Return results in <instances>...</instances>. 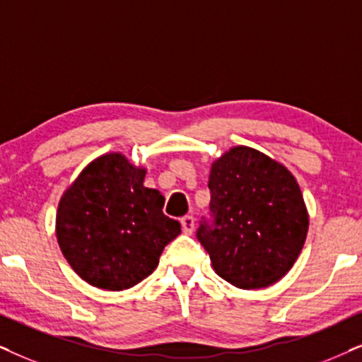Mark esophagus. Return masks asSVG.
Returning a JSON list of instances; mask_svg holds the SVG:
<instances>
[{
    "mask_svg": "<svg viewBox=\"0 0 362 362\" xmlns=\"http://www.w3.org/2000/svg\"><path fill=\"white\" fill-rule=\"evenodd\" d=\"M180 223H182V230H184V234H192V232H194L195 218L192 217V215H185V217H182Z\"/></svg>",
    "mask_w": 362,
    "mask_h": 362,
    "instance_id": "obj_1",
    "label": "esophagus"
}]
</instances>
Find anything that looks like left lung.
<instances>
[{
	"instance_id": "1",
	"label": "left lung",
	"mask_w": 362,
	"mask_h": 362,
	"mask_svg": "<svg viewBox=\"0 0 362 362\" xmlns=\"http://www.w3.org/2000/svg\"><path fill=\"white\" fill-rule=\"evenodd\" d=\"M210 212L197 239L214 271L239 289H262L286 276L303 250L309 217L292 173L249 147L214 162Z\"/></svg>"
}]
</instances>
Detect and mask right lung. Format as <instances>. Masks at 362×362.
<instances>
[{"label": "right lung", "instance_id": "1", "mask_svg": "<svg viewBox=\"0 0 362 362\" xmlns=\"http://www.w3.org/2000/svg\"><path fill=\"white\" fill-rule=\"evenodd\" d=\"M144 168L108 153L93 160L59 200V249L98 289L123 291L144 281L180 234L178 221L163 214V195L144 187Z\"/></svg>", "mask_w": 362, "mask_h": 362}]
</instances>
